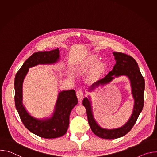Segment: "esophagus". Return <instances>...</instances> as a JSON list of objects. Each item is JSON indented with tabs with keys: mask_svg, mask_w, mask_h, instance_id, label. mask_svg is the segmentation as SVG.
I'll return each instance as SVG.
<instances>
[{
	"mask_svg": "<svg viewBox=\"0 0 157 157\" xmlns=\"http://www.w3.org/2000/svg\"><path fill=\"white\" fill-rule=\"evenodd\" d=\"M76 96L79 101H81L83 98V92L82 90H78L76 91Z\"/></svg>",
	"mask_w": 157,
	"mask_h": 157,
	"instance_id": "1",
	"label": "esophagus"
}]
</instances>
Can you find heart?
<instances>
[{"label": "heart", "instance_id": "b5f03b06", "mask_svg": "<svg viewBox=\"0 0 157 157\" xmlns=\"http://www.w3.org/2000/svg\"><path fill=\"white\" fill-rule=\"evenodd\" d=\"M98 59L94 56L88 57L85 59L79 66V70L86 71L91 70L90 77L94 79L101 76L105 71V65L102 62H98Z\"/></svg>", "mask_w": 157, "mask_h": 157}]
</instances>
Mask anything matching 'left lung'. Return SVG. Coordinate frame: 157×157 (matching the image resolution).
I'll return each mask as SVG.
<instances>
[{
	"label": "left lung",
	"instance_id": "left-lung-1",
	"mask_svg": "<svg viewBox=\"0 0 157 157\" xmlns=\"http://www.w3.org/2000/svg\"><path fill=\"white\" fill-rule=\"evenodd\" d=\"M113 55L116 63L113 70L104 78L93 84L89 91H93L101 85L109 83L115 77L127 76L130 81L132 94L134 99L133 112L130 118L121 127L113 129L104 128L98 125L94 117L90 98H85L82 101V104L86 109L88 122L92 131L98 137L105 139H114L125 136L136 124L144 104L145 80L140 71L137 63L132 56L125 53L114 52Z\"/></svg>",
	"mask_w": 157,
	"mask_h": 157
}]
</instances>
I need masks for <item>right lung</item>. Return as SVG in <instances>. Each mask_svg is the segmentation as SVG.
<instances>
[{
    "mask_svg": "<svg viewBox=\"0 0 157 157\" xmlns=\"http://www.w3.org/2000/svg\"><path fill=\"white\" fill-rule=\"evenodd\" d=\"M59 59L58 48L34 53L25 61L15 77V104L21 121L29 131L44 139L60 137L66 133L71 111L78 104L76 91L71 89L59 93L52 117L38 119L32 116L22 103V85L29 68L38 64H54Z\"/></svg>",
    "mask_w": 157,
    "mask_h": 157,
    "instance_id": "obj_1",
    "label": "right lung"
}]
</instances>
